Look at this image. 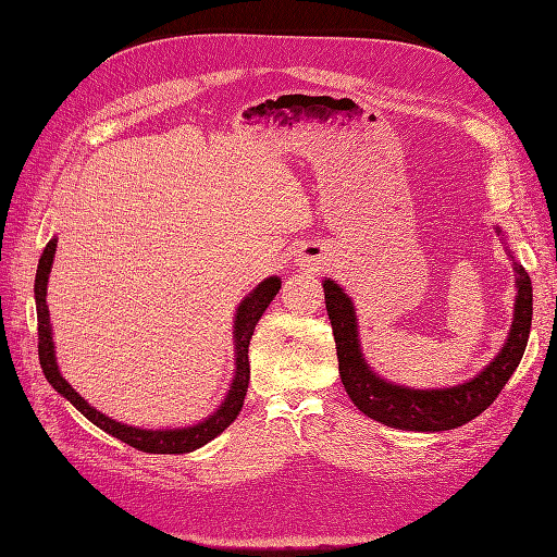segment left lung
Listing matches in <instances>:
<instances>
[{
  "label": "left lung",
  "mask_w": 557,
  "mask_h": 557,
  "mask_svg": "<svg viewBox=\"0 0 557 557\" xmlns=\"http://www.w3.org/2000/svg\"><path fill=\"white\" fill-rule=\"evenodd\" d=\"M513 272L518 288L513 323L495 360L474 379L450 387H434V391L397 385L372 372L360 348L356 307L339 285L325 278V307L334 332L339 374L352 404L379 423L409 432L453 430L483 413L516 372L530 339L532 283L522 264L513 262Z\"/></svg>",
  "instance_id": "1"
}]
</instances>
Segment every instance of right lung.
<instances>
[{
  "label": "right lung",
  "mask_w": 557,
  "mask_h": 557,
  "mask_svg": "<svg viewBox=\"0 0 557 557\" xmlns=\"http://www.w3.org/2000/svg\"><path fill=\"white\" fill-rule=\"evenodd\" d=\"M55 248H58V239L53 237L46 248L44 256L39 258V267H37V281H35V299H37V323H39V362L44 369V376L48 379V383L55 387V391L70 399L74 407L86 416L90 423H95L99 430H104L107 434L115 436L125 444H129L132 448L144 450V453H170V455H178V453H190L199 446L209 444L211 440H215L225 428H230V423H234V418L239 416L242 407H244V397L248 393V379H250V364H248V344L250 336L256 332V325L260 315L264 313V309L269 307L281 288V278L278 276H269L264 278L256 290H250V295L242 301L237 315H234V379L230 391L223 399L221 407H218L209 418L201 420V423L193 425V428H178V430H141V428H132L125 423H115L113 418L104 416L102 411H97L95 407L83 399L74 387L66 383L58 369V360H55V344H53V332H50V313H48V305H46V285H48V276H50V267H53V258H55Z\"/></svg>",
  "instance_id": "right-lung-1"
}]
</instances>
